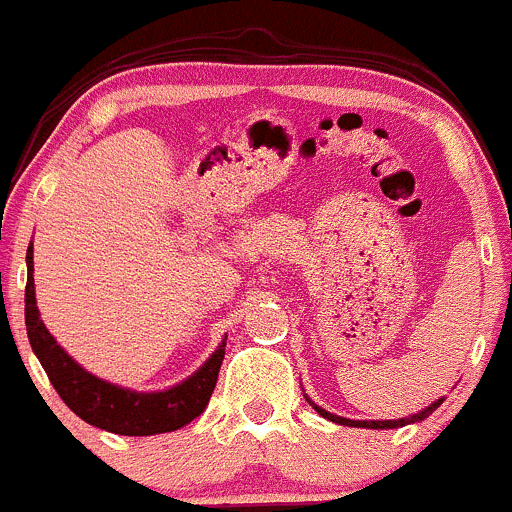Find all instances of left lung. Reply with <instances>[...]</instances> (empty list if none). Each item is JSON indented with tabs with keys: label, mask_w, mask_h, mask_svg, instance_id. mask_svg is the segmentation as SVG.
Returning <instances> with one entry per match:
<instances>
[{
	"label": "left lung",
	"mask_w": 512,
	"mask_h": 512,
	"mask_svg": "<svg viewBox=\"0 0 512 512\" xmlns=\"http://www.w3.org/2000/svg\"><path fill=\"white\" fill-rule=\"evenodd\" d=\"M442 401H445V398H437V401L430 403V406L425 408V411L415 413V415H411V418H398V420H350V418H340V415H333V413L323 411V408L316 406V403H313L311 398H308V403H311V406L316 408V411L323 415V418L333 420V423H338V425H347V428H369V430H389V428H403V425H411V423H420V420L428 418L432 411H437V408L442 406Z\"/></svg>",
	"instance_id": "obj_1"
}]
</instances>
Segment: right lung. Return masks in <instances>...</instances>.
I'll return each mask as SVG.
<instances>
[{
	"instance_id": "obj_1",
	"label": "right lung",
	"mask_w": 512,
	"mask_h": 512,
	"mask_svg": "<svg viewBox=\"0 0 512 512\" xmlns=\"http://www.w3.org/2000/svg\"><path fill=\"white\" fill-rule=\"evenodd\" d=\"M26 333L36 352L38 362L46 369L50 384L63 398L72 413L94 428L116 432V435H160L189 425L196 415L204 413L209 398L216 389L221 372L226 340L182 384L165 391H131L109 384L99 376L82 369L58 340L48 333L36 306V286H33V245L26 250Z\"/></svg>"
}]
</instances>
